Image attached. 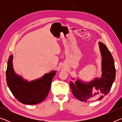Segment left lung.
<instances>
[{"label": "left lung", "instance_id": "8db88e82", "mask_svg": "<svg viewBox=\"0 0 122 122\" xmlns=\"http://www.w3.org/2000/svg\"><path fill=\"white\" fill-rule=\"evenodd\" d=\"M102 56V75L92 81L84 82L77 79L70 81L74 96L82 102L101 100L109 93L115 81L116 69L114 60L110 51L103 43L98 42ZM74 80V78H72Z\"/></svg>", "mask_w": 122, "mask_h": 122}]
</instances>
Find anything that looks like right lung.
<instances>
[{"mask_svg": "<svg viewBox=\"0 0 122 122\" xmlns=\"http://www.w3.org/2000/svg\"><path fill=\"white\" fill-rule=\"evenodd\" d=\"M56 71L46 73L42 77L29 82L15 74L13 67V55L9 58L6 70L7 86L13 96L23 104H36L48 95L52 80Z\"/></svg>", "mask_w": 122, "mask_h": 122, "instance_id": "add662e5", "label": "right lung"}]
</instances>
